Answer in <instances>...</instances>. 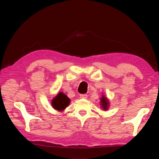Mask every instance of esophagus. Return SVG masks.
Returning a JSON list of instances; mask_svg holds the SVG:
<instances>
[{
	"label": "esophagus",
	"instance_id": "obj_1",
	"mask_svg": "<svg viewBox=\"0 0 159 159\" xmlns=\"http://www.w3.org/2000/svg\"><path fill=\"white\" fill-rule=\"evenodd\" d=\"M80 97L81 99H87L88 98V95H86V94H81Z\"/></svg>",
	"mask_w": 159,
	"mask_h": 159
}]
</instances>
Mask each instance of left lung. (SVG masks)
<instances>
[{"instance_id":"obj_1","label":"left lung","mask_w":159,"mask_h":159,"mask_svg":"<svg viewBox=\"0 0 159 159\" xmlns=\"http://www.w3.org/2000/svg\"><path fill=\"white\" fill-rule=\"evenodd\" d=\"M101 103H102V107L104 110H107L108 109V105H109V102L108 99L105 98L104 96L101 99Z\"/></svg>"}]
</instances>
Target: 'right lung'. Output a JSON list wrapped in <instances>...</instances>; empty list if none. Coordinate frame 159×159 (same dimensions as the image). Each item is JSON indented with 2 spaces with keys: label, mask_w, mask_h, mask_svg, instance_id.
I'll list each match as a JSON object with an SVG mask.
<instances>
[{
  "label": "right lung",
  "mask_w": 159,
  "mask_h": 159,
  "mask_svg": "<svg viewBox=\"0 0 159 159\" xmlns=\"http://www.w3.org/2000/svg\"><path fill=\"white\" fill-rule=\"evenodd\" d=\"M70 99L63 93H59L52 101L53 107L58 111L64 110L70 104Z\"/></svg>",
  "instance_id": "add662e5"
}]
</instances>
